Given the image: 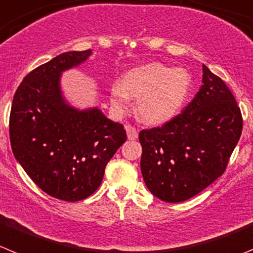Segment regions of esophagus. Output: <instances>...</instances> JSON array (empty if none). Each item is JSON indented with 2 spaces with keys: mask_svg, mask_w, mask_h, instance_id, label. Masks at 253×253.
I'll return each instance as SVG.
<instances>
[{
  "mask_svg": "<svg viewBox=\"0 0 253 253\" xmlns=\"http://www.w3.org/2000/svg\"><path fill=\"white\" fill-rule=\"evenodd\" d=\"M125 130H126V134H128L129 140H135L138 138V129L133 126V125H126Z\"/></svg>",
  "mask_w": 253,
  "mask_h": 253,
  "instance_id": "obj_1",
  "label": "esophagus"
}]
</instances>
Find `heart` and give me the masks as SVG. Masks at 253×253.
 Instances as JSON below:
<instances>
[{
	"mask_svg": "<svg viewBox=\"0 0 253 253\" xmlns=\"http://www.w3.org/2000/svg\"><path fill=\"white\" fill-rule=\"evenodd\" d=\"M191 87V75L184 69L149 64L123 76L122 86L113 85L110 103L115 111L129 108V98L138 99L139 117L149 124H162L177 114Z\"/></svg>",
	"mask_w": 253,
	"mask_h": 253,
	"instance_id": "obj_1",
	"label": "heart"
}]
</instances>
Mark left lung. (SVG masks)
<instances>
[{
  "instance_id": "obj_1",
  "label": "left lung",
  "mask_w": 253,
  "mask_h": 253,
  "mask_svg": "<svg viewBox=\"0 0 253 253\" xmlns=\"http://www.w3.org/2000/svg\"><path fill=\"white\" fill-rule=\"evenodd\" d=\"M202 86L182 113L139 133L143 179L157 198H192L224 173L242 133V114L231 90L203 65Z\"/></svg>"
}]
</instances>
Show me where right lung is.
Listing matches in <instances>:
<instances>
[{
    "label": "right lung",
    "mask_w": 253,
    "mask_h": 253,
    "mask_svg": "<svg viewBox=\"0 0 253 253\" xmlns=\"http://www.w3.org/2000/svg\"><path fill=\"white\" fill-rule=\"evenodd\" d=\"M90 54L69 51L40 65L25 76L11 106L15 158L39 188L66 202L87 198L99 188L106 164L126 140L123 124L98 108L78 110L62 98L61 73Z\"/></svg>",
    "instance_id": "1"
}]
</instances>
